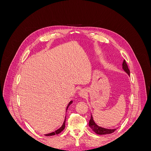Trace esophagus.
Returning a JSON list of instances; mask_svg holds the SVG:
<instances>
[{
  "label": "esophagus",
  "instance_id": "esophagus-1",
  "mask_svg": "<svg viewBox=\"0 0 151 151\" xmlns=\"http://www.w3.org/2000/svg\"><path fill=\"white\" fill-rule=\"evenodd\" d=\"M79 94L80 96H81V97H85L87 95L86 91L85 89H81L79 92Z\"/></svg>",
  "mask_w": 151,
  "mask_h": 151
}]
</instances>
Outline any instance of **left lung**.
<instances>
[{
    "mask_svg": "<svg viewBox=\"0 0 151 151\" xmlns=\"http://www.w3.org/2000/svg\"><path fill=\"white\" fill-rule=\"evenodd\" d=\"M122 68L124 70V71L128 74V75L130 76V70L129 67H128V65L126 63L125 60H123V63H122ZM89 125L90 128L92 129L96 134H99V135H104V134H111L113 132H115L116 129H105V128H103L98 126L97 124H96V123L94 122L93 118L92 115L91 116V119L89 122Z\"/></svg>",
    "mask_w": 151,
    "mask_h": 151,
    "instance_id": "8db88e82",
    "label": "left lung"
}]
</instances>
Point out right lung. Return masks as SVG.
Here are the masks:
<instances>
[{"instance_id": "obj_1", "label": "right lung", "mask_w": 151, "mask_h": 151, "mask_svg": "<svg viewBox=\"0 0 151 151\" xmlns=\"http://www.w3.org/2000/svg\"><path fill=\"white\" fill-rule=\"evenodd\" d=\"M72 103V101H70V103L68 104L66 110H67V109H68V106H69ZM65 121H66V116H65V120H64V122H63V123L62 126L60 128V129H58V130H55V131L53 132H52V133H50V134H45V135H46V136H52V135H56V134L57 135V134H60V132H61L62 131H63V129H65Z\"/></svg>"}]
</instances>
